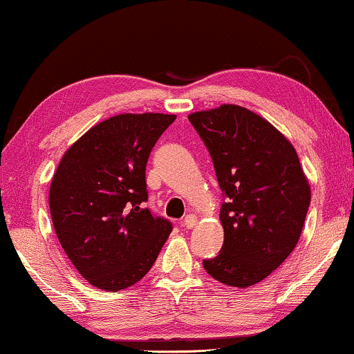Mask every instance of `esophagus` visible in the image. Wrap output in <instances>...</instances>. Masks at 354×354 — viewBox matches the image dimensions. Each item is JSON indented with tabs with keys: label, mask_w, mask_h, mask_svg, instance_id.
Returning a JSON list of instances; mask_svg holds the SVG:
<instances>
[{
	"label": "esophagus",
	"mask_w": 354,
	"mask_h": 354,
	"mask_svg": "<svg viewBox=\"0 0 354 354\" xmlns=\"http://www.w3.org/2000/svg\"><path fill=\"white\" fill-rule=\"evenodd\" d=\"M196 223H198V216H196V214H187L185 219H183V226L187 229H194L196 226Z\"/></svg>",
	"instance_id": "1"
}]
</instances>
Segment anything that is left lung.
<instances>
[{"label":"left lung","mask_w":354,"mask_h":354,"mask_svg":"<svg viewBox=\"0 0 354 354\" xmlns=\"http://www.w3.org/2000/svg\"><path fill=\"white\" fill-rule=\"evenodd\" d=\"M213 159L224 203V244L203 260L209 277L249 288L295 250L310 205V185L295 146L263 117L234 104L188 115Z\"/></svg>","instance_id":"1"}]
</instances>
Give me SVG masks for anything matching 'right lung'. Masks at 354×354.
Returning a JSON list of instances; mask_svg holds the SVG:
<instances>
[{
	"mask_svg": "<svg viewBox=\"0 0 354 354\" xmlns=\"http://www.w3.org/2000/svg\"><path fill=\"white\" fill-rule=\"evenodd\" d=\"M176 120L167 113H120L73 143L52 178L50 214L63 250L93 286L122 291L158 259L172 224L143 203L146 162Z\"/></svg>",
	"mask_w": 354,
	"mask_h": 354,
	"instance_id": "right-lung-1",
	"label": "right lung"
}]
</instances>
